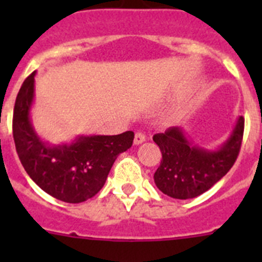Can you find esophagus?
Here are the masks:
<instances>
[{
	"mask_svg": "<svg viewBox=\"0 0 262 262\" xmlns=\"http://www.w3.org/2000/svg\"><path fill=\"white\" fill-rule=\"evenodd\" d=\"M145 142V135L143 133H136L135 138H134V144L139 145L142 144V143Z\"/></svg>",
	"mask_w": 262,
	"mask_h": 262,
	"instance_id": "obj_1",
	"label": "esophagus"
}]
</instances>
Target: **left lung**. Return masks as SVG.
<instances>
[{
    "instance_id": "1",
    "label": "left lung",
    "mask_w": 262,
    "mask_h": 262,
    "mask_svg": "<svg viewBox=\"0 0 262 262\" xmlns=\"http://www.w3.org/2000/svg\"><path fill=\"white\" fill-rule=\"evenodd\" d=\"M243 133L244 118L239 117L231 135L216 149L193 144L181 127L156 134L154 142L163 155L154 176L159 190L176 200H190L211 189L235 164Z\"/></svg>"
}]
</instances>
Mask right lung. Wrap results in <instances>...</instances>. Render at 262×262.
I'll return each instance as SVG.
<instances>
[{
  "label": "right lung",
  "instance_id": "obj_1",
  "mask_svg": "<svg viewBox=\"0 0 262 262\" xmlns=\"http://www.w3.org/2000/svg\"><path fill=\"white\" fill-rule=\"evenodd\" d=\"M35 75L32 72L23 81L15 99L13 136L17 154L41 190L62 202H84L102 189L118 155L133 145L134 133L77 136L62 144L45 142L31 122Z\"/></svg>",
  "mask_w": 262,
  "mask_h": 262
}]
</instances>
